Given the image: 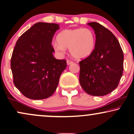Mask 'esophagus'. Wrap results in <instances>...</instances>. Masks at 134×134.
<instances>
[{
    "label": "esophagus",
    "instance_id": "obj_1",
    "mask_svg": "<svg viewBox=\"0 0 134 134\" xmlns=\"http://www.w3.org/2000/svg\"><path fill=\"white\" fill-rule=\"evenodd\" d=\"M73 64V62L71 61V60H67V65H70V64Z\"/></svg>",
    "mask_w": 134,
    "mask_h": 134
}]
</instances>
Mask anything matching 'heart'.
I'll use <instances>...</instances> for the list:
<instances>
[{
	"label": "heart",
	"mask_w": 134,
	"mask_h": 134,
	"mask_svg": "<svg viewBox=\"0 0 134 134\" xmlns=\"http://www.w3.org/2000/svg\"><path fill=\"white\" fill-rule=\"evenodd\" d=\"M57 41L52 43L55 52L62 54L66 48H68L71 55L77 60L90 56L96 46L94 33L91 30L84 28L62 30L57 35Z\"/></svg>",
	"instance_id": "1"
}]
</instances>
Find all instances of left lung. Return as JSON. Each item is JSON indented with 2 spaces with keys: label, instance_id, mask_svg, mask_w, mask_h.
Here are the masks:
<instances>
[{
  "label": "left lung",
  "instance_id": "1",
  "mask_svg": "<svg viewBox=\"0 0 134 134\" xmlns=\"http://www.w3.org/2000/svg\"><path fill=\"white\" fill-rule=\"evenodd\" d=\"M88 25L94 30L93 53L79 62V81L82 88L92 96H104L118 87L123 73L124 54L111 31L97 22Z\"/></svg>",
  "mask_w": 134,
  "mask_h": 134
}]
</instances>
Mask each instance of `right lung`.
I'll list each match as a JSON object with an SVG mask.
<instances>
[{
  "label": "right lung",
  "instance_id": "1",
  "mask_svg": "<svg viewBox=\"0 0 134 134\" xmlns=\"http://www.w3.org/2000/svg\"><path fill=\"white\" fill-rule=\"evenodd\" d=\"M59 25L38 22L16 43L11 58L13 83L26 98L43 99L52 96L67 67L65 60L54 57L52 38Z\"/></svg>",
  "mask_w": 134,
  "mask_h": 134
}]
</instances>
